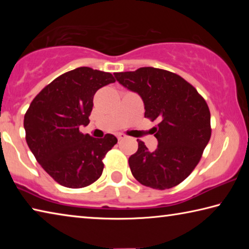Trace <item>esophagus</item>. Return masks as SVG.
<instances>
[{
    "label": "esophagus",
    "instance_id": "1",
    "mask_svg": "<svg viewBox=\"0 0 249 249\" xmlns=\"http://www.w3.org/2000/svg\"><path fill=\"white\" fill-rule=\"evenodd\" d=\"M126 136H125V135H122V134H120L119 135V136H117V138H119V141H122V140H124V138H125Z\"/></svg>",
    "mask_w": 249,
    "mask_h": 249
}]
</instances>
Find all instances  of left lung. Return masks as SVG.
I'll return each instance as SVG.
<instances>
[{"mask_svg": "<svg viewBox=\"0 0 249 249\" xmlns=\"http://www.w3.org/2000/svg\"><path fill=\"white\" fill-rule=\"evenodd\" d=\"M119 83L136 92L145 105V117L157 120L158 146L149 151L142 141L128 159L138 182L166 190L187 178L199 163L211 137V114L205 100L190 83L170 71L144 67L116 72Z\"/></svg>", "mask_w": 249, "mask_h": 249, "instance_id": "obj_1", "label": "left lung"}]
</instances>
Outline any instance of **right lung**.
I'll return each mask as SVG.
<instances>
[{
	"label": "right lung",
	"mask_w": 249,
	"mask_h": 249,
	"mask_svg": "<svg viewBox=\"0 0 249 249\" xmlns=\"http://www.w3.org/2000/svg\"><path fill=\"white\" fill-rule=\"evenodd\" d=\"M115 82L109 72L80 67L45 87L24 117L26 142L44 170L67 188H83L98 180L102 159L117 142L112 134L94 138L79 130L89 124L95 92Z\"/></svg>",
	"instance_id": "obj_1"
}]
</instances>
